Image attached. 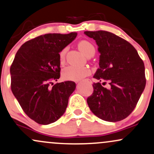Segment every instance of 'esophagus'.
<instances>
[{
    "label": "esophagus",
    "instance_id": "34e87169",
    "mask_svg": "<svg viewBox=\"0 0 154 154\" xmlns=\"http://www.w3.org/2000/svg\"><path fill=\"white\" fill-rule=\"evenodd\" d=\"M84 81H86V82H87L88 84H91V81L90 80V79H86V80H84Z\"/></svg>",
    "mask_w": 154,
    "mask_h": 154
}]
</instances>
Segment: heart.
<instances>
[{
    "label": "heart",
    "instance_id": "obj_1",
    "mask_svg": "<svg viewBox=\"0 0 154 154\" xmlns=\"http://www.w3.org/2000/svg\"><path fill=\"white\" fill-rule=\"evenodd\" d=\"M78 47L80 51L86 57H91L95 54V48L93 44L87 40L79 42ZM67 48H63L59 53L60 63H63L65 60V57ZM90 74V70L86 67H75L68 66L65 67L62 70L63 79L69 81H78L84 79Z\"/></svg>",
    "mask_w": 154,
    "mask_h": 154
}]
</instances>
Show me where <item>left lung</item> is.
Instances as JSON below:
<instances>
[{"mask_svg":"<svg viewBox=\"0 0 154 154\" xmlns=\"http://www.w3.org/2000/svg\"><path fill=\"white\" fill-rule=\"evenodd\" d=\"M84 34L94 39L101 54L99 68L94 75L99 82L93 84L88 105L103 120H123L134 110L145 88L143 61L131 43L115 34L102 30ZM106 83L108 88L102 86Z\"/></svg>","mask_w":154,"mask_h":154,"instance_id":"left-lung-1","label":"left lung"}]
</instances>
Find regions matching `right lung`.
<instances>
[{
    "label": "right lung",
    "instance_id": "obj_1",
    "mask_svg": "<svg viewBox=\"0 0 154 154\" xmlns=\"http://www.w3.org/2000/svg\"><path fill=\"white\" fill-rule=\"evenodd\" d=\"M77 33L46 34L26 42L10 68L11 88L23 111L38 124L57 121L66 111L75 82L52 81L60 76L59 52Z\"/></svg>",
    "mask_w": 154,
    "mask_h": 154
}]
</instances>
